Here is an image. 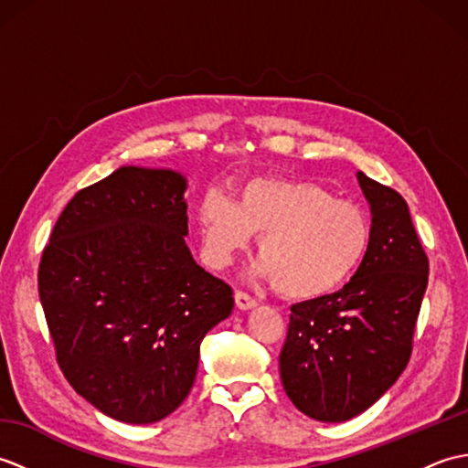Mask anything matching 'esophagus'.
Here are the masks:
<instances>
[{
    "mask_svg": "<svg viewBox=\"0 0 468 468\" xmlns=\"http://www.w3.org/2000/svg\"><path fill=\"white\" fill-rule=\"evenodd\" d=\"M235 303L239 310H251V307L257 305V300L245 292H235Z\"/></svg>",
    "mask_w": 468,
    "mask_h": 468,
    "instance_id": "34e87169",
    "label": "esophagus"
}]
</instances>
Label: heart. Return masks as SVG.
Returning a JSON list of instances; mask_svg holds the SVG:
<instances>
[{
    "label": "heart",
    "mask_w": 468,
    "mask_h": 468,
    "mask_svg": "<svg viewBox=\"0 0 468 468\" xmlns=\"http://www.w3.org/2000/svg\"><path fill=\"white\" fill-rule=\"evenodd\" d=\"M207 263L223 270L260 237L257 275L290 300H317L356 273L372 239L360 207L337 201L322 185L261 176L239 201L208 191L197 208Z\"/></svg>",
    "instance_id": "obj_1"
}]
</instances>
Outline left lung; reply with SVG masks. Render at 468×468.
Listing matches in <instances>:
<instances>
[{"mask_svg": "<svg viewBox=\"0 0 468 468\" xmlns=\"http://www.w3.org/2000/svg\"><path fill=\"white\" fill-rule=\"evenodd\" d=\"M370 203L372 239L340 292L292 305L280 354L285 394L320 422H344L380 399L404 372L429 285V257L409 205L357 173Z\"/></svg>", "mask_w": 468, "mask_h": 468, "instance_id": "left-lung-1", "label": "left lung"}]
</instances>
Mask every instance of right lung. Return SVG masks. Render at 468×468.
<instances>
[{
  "label": "right lung",
  "mask_w": 468,
  "mask_h": 468,
  "mask_svg": "<svg viewBox=\"0 0 468 468\" xmlns=\"http://www.w3.org/2000/svg\"><path fill=\"white\" fill-rule=\"evenodd\" d=\"M186 181L121 166L78 191L44 247L37 292L59 370L114 420L151 424L191 392L233 290L185 243Z\"/></svg>",
  "instance_id": "add662e5"
}]
</instances>
